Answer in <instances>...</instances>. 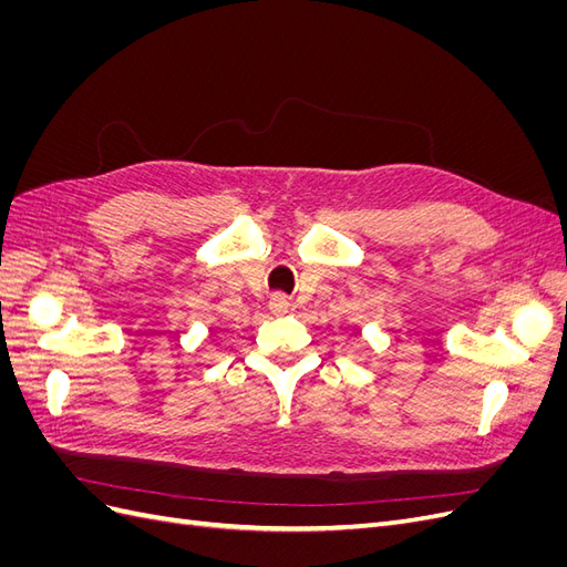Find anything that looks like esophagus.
Wrapping results in <instances>:
<instances>
[{"mask_svg":"<svg viewBox=\"0 0 567 567\" xmlns=\"http://www.w3.org/2000/svg\"><path fill=\"white\" fill-rule=\"evenodd\" d=\"M269 310L274 315H286L288 312V298L284 293H271L269 296Z\"/></svg>","mask_w":567,"mask_h":567,"instance_id":"obj_1","label":"esophagus"}]
</instances>
